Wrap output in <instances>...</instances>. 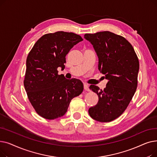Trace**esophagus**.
Segmentation results:
<instances>
[{"instance_id":"34e87169","label":"esophagus","mask_w":157,"mask_h":157,"mask_svg":"<svg viewBox=\"0 0 157 157\" xmlns=\"http://www.w3.org/2000/svg\"><path fill=\"white\" fill-rule=\"evenodd\" d=\"M84 90H86V91H90L89 86L87 84H84Z\"/></svg>"}]
</instances>
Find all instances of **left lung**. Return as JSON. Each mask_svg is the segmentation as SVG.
<instances>
[{
	"label": "left lung",
	"mask_w": 157,
	"mask_h": 157,
	"mask_svg": "<svg viewBox=\"0 0 157 157\" xmlns=\"http://www.w3.org/2000/svg\"><path fill=\"white\" fill-rule=\"evenodd\" d=\"M98 58V70L108 80L106 87L95 85L90 89L98 101L88 109L90 116L100 122H109L125 111L137 86L139 63L134 49L123 37L109 31L85 34Z\"/></svg>",
	"instance_id": "obj_1"
}]
</instances>
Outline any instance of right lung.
<instances>
[{
  "label": "right lung",
  "instance_id": "1",
  "mask_svg": "<svg viewBox=\"0 0 157 157\" xmlns=\"http://www.w3.org/2000/svg\"><path fill=\"white\" fill-rule=\"evenodd\" d=\"M83 40L72 32L50 33L39 38L29 52L23 83L29 101L41 117L54 120L63 116L71 100L83 92L79 79H67L57 71L65 68V56Z\"/></svg>",
  "mask_w": 157,
  "mask_h": 157
}]
</instances>
